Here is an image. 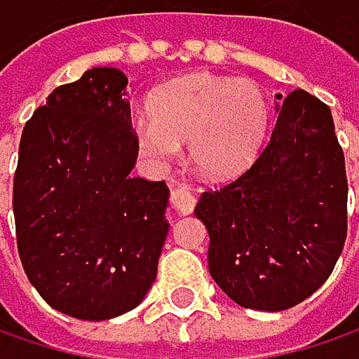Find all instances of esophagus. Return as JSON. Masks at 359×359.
I'll return each instance as SVG.
<instances>
[{"label": "esophagus", "instance_id": "esophagus-1", "mask_svg": "<svg viewBox=\"0 0 359 359\" xmlns=\"http://www.w3.org/2000/svg\"><path fill=\"white\" fill-rule=\"evenodd\" d=\"M172 205H175V210L179 212L180 216H187L195 208V197H193V193L187 187H180V189H177L172 193Z\"/></svg>", "mask_w": 359, "mask_h": 359}]
</instances>
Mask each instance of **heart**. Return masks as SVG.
<instances>
[{
  "label": "heart",
  "mask_w": 359,
  "mask_h": 359,
  "mask_svg": "<svg viewBox=\"0 0 359 359\" xmlns=\"http://www.w3.org/2000/svg\"><path fill=\"white\" fill-rule=\"evenodd\" d=\"M151 116L135 120V141L145 160L166 166L180 156L210 180L243 175L259 156L270 109L264 91L245 79L197 72L151 95Z\"/></svg>",
  "instance_id": "obj_1"
}]
</instances>
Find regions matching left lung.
Returning <instances> with one entry per match:
<instances>
[{"label": "left lung", "instance_id": "1", "mask_svg": "<svg viewBox=\"0 0 359 359\" xmlns=\"http://www.w3.org/2000/svg\"><path fill=\"white\" fill-rule=\"evenodd\" d=\"M276 124L239 179L205 191L216 285L239 306L283 312L330 276L347 237V177L330 109L304 89L274 95Z\"/></svg>", "mask_w": 359, "mask_h": 359}]
</instances>
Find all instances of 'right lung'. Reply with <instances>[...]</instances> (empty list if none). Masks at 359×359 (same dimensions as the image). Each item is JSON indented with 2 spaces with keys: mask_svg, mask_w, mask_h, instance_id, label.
Segmentation results:
<instances>
[{
  "mask_svg": "<svg viewBox=\"0 0 359 359\" xmlns=\"http://www.w3.org/2000/svg\"><path fill=\"white\" fill-rule=\"evenodd\" d=\"M118 68L53 89L25 124L14 175L22 268L39 295L79 320H109L151 289L168 235L164 180L130 177L137 141Z\"/></svg>",
  "mask_w": 359,
  "mask_h": 359,
  "instance_id": "obj_1",
  "label": "right lung"
}]
</instances>
